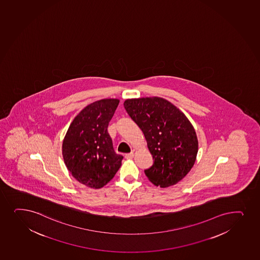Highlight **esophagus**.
I'll return each mask as SVG.
<instances>
[{"instance_id": "1", "label": "esophagus", "mask_w": 260, "mask_h": 260, "mask_svg": "<svg viewBox=\"0 0 260 260\" xmlns=\"http://www.w3.org/2000/svg\"><path fill=\"white\" fill-rule=\"evenodd\" d=\"M135 153H136V150L133 149L129 154H127V155H125V157L127 158V159H132V158L134 157Z\"/></svg>"}]
</instances>
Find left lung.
Returning <instances> with one entry per match:
<instances>
[{
	"instance_id": "8db88e82",
	"label": "left lung",
	"mask_w": 260,
	"mask_h": 260,
	"mask_svg": "<svg viewBox=\"0 0 260 260\" xmlns=\"http://www.w3.org/2000/svg\"><path fill=\"white\" fill-rule=\"evenodd\" d=\"M128 116L144 134L154 164L145 175L155 186L168 187L187 175L196 162L198 139L182 111L159 96L126 100Z\"/></svg>"
}]
</instances>
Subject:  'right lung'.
Here are the masks:
<instances>
[{
	"label": "right lung",
	"instance_id": "obj_1",
	"mask_svg": "<svg viewBox=\"0 0 260 260\" xmlns=\"http://www.w3.org/2000/svg\"><path fill=\"white\" fill-rule=\"evenodd\" d=\"M119 100L105 99L83 109L71 123L62 143L64 164L73 177L90 188H101L122 165L107 132Z\"/></svg>",
	"mask_w": 260,
	"mask_h": 260
}]
</instances>
